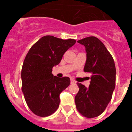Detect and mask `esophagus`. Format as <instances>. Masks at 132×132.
Returning a JSON list of instances; mask_svg holds the SVG:
<instances>
[{
    "label": "esophagus",
    "instance_id": "esophagus-1",
    "mask_svg": "<svg viewBox=\"0 0 132 132\" xmlns=\"http://www.w3.org/2000/svg\"><path fill=\"white\" fill-rule=\"evenodd\" d=\"M70 83H71V84H76V81L73 79H70Z\"/></svg>",
    "mask_w": 132,
    "mask_h": 132
}]
</instances>
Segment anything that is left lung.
<instances>
[{"label":"left lung","instance_id":"obj_1","mask_svg":"<svg viewBox=\"0 0 132 132\" xmlns=\"http://www.w3.org/2000/svg\"><path fill=\"white\" fill-rule=\"evenodd\" d=\"M77 42L84 45L87 53L84 71L92 75L88 88L77 83L79 92L75 101L79 112L91 119L101 114L112 99L116 84V68L112 56L99 39L90 36Z\"/></svg>","mask_w":132,"mask_h":132}]
</instances>
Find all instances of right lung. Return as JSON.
<instances>
[{
  "instance_id": "add662e5",
  "label": "right lung",
  "mask_w": 132,
  "mask_h": 132,
  "mask_svg": "<svg viewBox=\"0 0 132 132\" xmlns=\"http://www.w3.org/2000/svg\"><path fill=\"white\" fill-rule=\"evenodd\" d=\"M75 42L74 39L46 36L27 54L22 68V91L28 107L38 117H48L57 110L60 93L70 85V80L68 77L53 76L52 69Z\"/></svg>"
}]
</instances>
